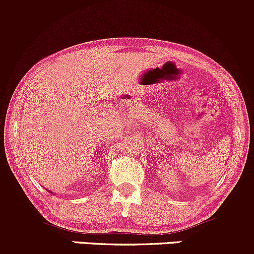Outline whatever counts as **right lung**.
<instances>
[{"mask_svg": "<svg viewBox=\"0 0 254 254\" xmlns=\"http://www.w3.org/2000/svg\"><path fill=\"white\" fill-rule=\"evenodd\" d=\"M51 193H52V192H51Z\"/></svg>", "mask_w": 254, "mask_h": 254, "instance_id": "add662e5", "label": "right lung"}]
</instances>
